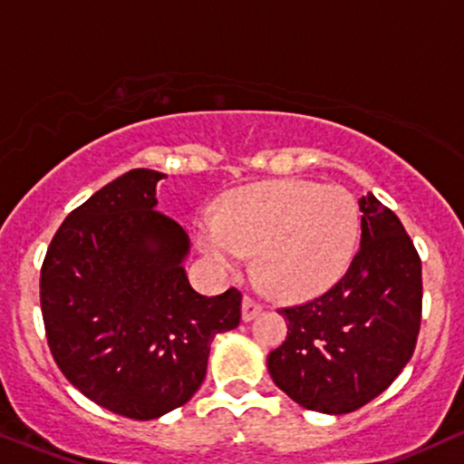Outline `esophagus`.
I'll use <instances>...</instances> for the list:
<instances>
[{
    "instance_id": "34e87169",
    "label": "esophagus",
    "mask_w": 464,
    "mask_h": 464,
    "mask_svg": "<svg viewBox=\"0 0 464 464\" xmlns=\"http://www.w3.org/2000/svg\"><path fill=\"white\" fill-rule=\"evenodd\" d=\"M259 314H261V304L256 303V300L250 298V295H244V300H242V320L244 322H253Z\"/></svg>"
}]
</instances>
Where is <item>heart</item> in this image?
I'll return each mask as SVG.
<instances>
[{
	"mask_svg": "<svg viewBox=\"0 0 464 464\" xmlns=\"http://www.w3.org/2000/svg\"><path fill=\"white\" fill-rule=\"evenodd\" d=\"M361 214L337 183L281 179L233 192L220 214L197 222V244L211 266L236 272L248 253L266 285L287 300L331 289L356 253Z\"/></svg>",
	"mask_w": 464,
	"mask_h": 464,
	"instance_id": "1",
	"label": "heart"
}]
</instances>
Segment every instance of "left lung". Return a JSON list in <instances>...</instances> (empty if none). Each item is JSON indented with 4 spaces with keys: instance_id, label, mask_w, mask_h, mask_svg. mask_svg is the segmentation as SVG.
I'll list each match as a JSON object with an SVG mask.
<instances>
[{
    "instance_id": "left-lung-1",
    "label": "left lung",
    "mask_w": 464,
    "mask_h": 464,
    "mask_svg": "<svg viewBox=\"0 0 464 464\" xmlns=\"http://www.w3.org/2000/svg\"><path fill=\"white\" fill-rule=\"evenodd\" d=\"M361 248L339 283L278 311L283 345L267 372L295 404L343 415L381 395L411 361L421 322V261L400 218L361 197Z\"/></svg>"
}]
</instances>
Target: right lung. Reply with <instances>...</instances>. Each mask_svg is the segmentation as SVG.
Listing matches in <instances>:
<instances>
[{
    "label": "right lung",
    "mask_w": 464,
    "mask_h": 464,
    "mask_svg": "<svg viewBox=\"0 0 464 464\" xmlns=\"http://www.w3.org/2000/svg\"><path fill=\"white\" fill-rule=\"evenodd\" d=\"M164 172L110 181L58 228L41 270V309L60 372L94 404L158 420L205 381L209 345L237 328L242 294L189 285V237L160 214Z\"/></svg>",
    "instance_id": "right-lung-1"
}]
</instances>
